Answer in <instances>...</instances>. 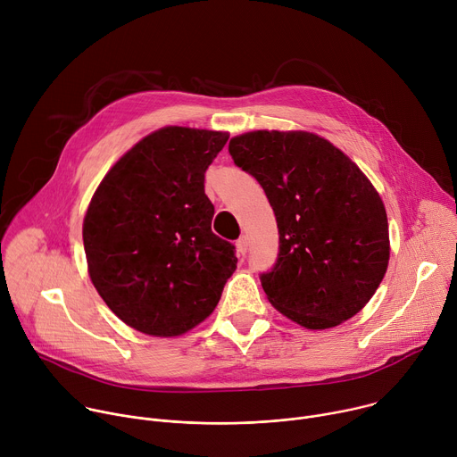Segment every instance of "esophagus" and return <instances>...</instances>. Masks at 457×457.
<instances>
[{"mask_svg":"<svg viewBox=\"0 0 457 457\" xmlns=\"http://www.w3.org/2000/svg\"><path fill=\"white\" fill-rule=\"evenodd\" d=\"M235 245H237V254L238 256H245V253H247V238L240 237Z\"/></svg>","mask_w":457,"mask_h":457,"instance_id":"esophagus-1","label":"esophagus"}]
</instances>
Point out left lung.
Returning a JSON list of instances; mask_svg holds the SVG:
<instances>
[{
	"label": "left lung",
	"instance_id": "8db88e82",
	"mask_svg": "<svg viewBox=\"0 0 457 457\" xmlns=\"http://www.w3.org/2000/svg\"><path fill=\"white\" fill-rule=\"evenodd\" d=\"M229 154L264 187L277 217L280 253L260 277L271 305L312 331L360 312L390 256L386 212L367 175L303 129H254L233 137Z\"/></svg>",
	"mask_w": 457,
	"mask_h": 457
}]
</instances>
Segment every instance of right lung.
I'll return each mask as SVG.
<instances>
[{
  "label": "right lung",
  "instance_id": "add662e5",
  "mask_svg": "<svg viewBox=\"0 0 457 457\" xmlns=\"http://www.w3.org/2000/svg\"><path fill=\"white\" fill-rule=\"evenodd\" d=\"M228 132L164 126L104 175L83 220L88 275L112 312L157 338L180 337L217 307L237 270L212 231L204 173Z\"/></svg>",
  "mask_w": 457,
  "mask_h": 457
}]
</instances>
